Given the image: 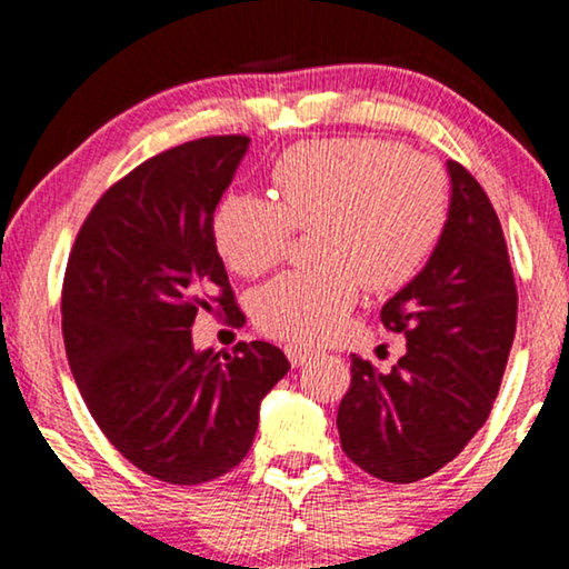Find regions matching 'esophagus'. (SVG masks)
<instances>
[{
	"label": "esophagus",
	"mask_w": 569,
	"mask_h": 569,
	"mask_svg": "<svg viewBox=\"0 0 569 569\" xmlns=\"http://www.w3.org/2000/svg\"><path fill=\"white\" fill-rule=\"evenodd\" d=\"M284 352H287V357H290V362L295 365V368H300V365L310 362V360H313V357L318 355L316 349H310V347H306V345H287Z\"/></svg>",
	"instance_id": "obj_1"
}]
</instances>
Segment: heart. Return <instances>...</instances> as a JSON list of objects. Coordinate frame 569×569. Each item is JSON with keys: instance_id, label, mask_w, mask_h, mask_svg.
Masks as SVG:
<instances>
[{"instance_id": "1", "label": "heart", "mask_w": 569, "mask_h": 569, "mask_svg": "<svg viewBox=\"0 0 569 569\" xmlns=\"http://www.w3.org/2000/svg\"><path fill=\"white\" fill-rule=\"evenodd\" d=\"M274 201L228 193L212 214L222 261L259 277L287 251L292 228L323 259L261 287V331L313 345L331 337L365 282L388 292L411 282L448 224V176L427 154L378 137L313 139L287 147L269 173Z\"/></svg>"}]
</instances>
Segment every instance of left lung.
Instances as JSON below:
<instances>
[{
	"instance_id": "1",
	"label": "left lung",
	"mask_w": 569,
	"mask_h": 569,
	"mask_svg": "<svg viewBox=\"0 0 569 569\" xmlns=\"http://www.w3.org/2000/svg\"><path fill=\"white\" fill-rule=\"evenodd\" d=\"M448 224L427 267L380 310L407 355L378 372L352 355L339 403L345 453L396 485L432 477L487 422L516 339L518 290L500 217L477 178L448 160Z\"/></svg>"
}]
</instances>
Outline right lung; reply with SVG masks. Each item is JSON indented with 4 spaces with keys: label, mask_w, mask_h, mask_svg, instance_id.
Returning <instances> with one entry per match:
<instances>
[{
    "label": "right lung",
    "mask_w": 569,
    "mask_h": 569,
    "mask_svg": "<svg viewBox=\"0 0 569 569\" xmlns=\"http://www.w3.org/2000/svg\"><path fill=\"white\" fill-rule=\"evenodd\" d=\"M251 139L201 137L144 160L84 217L61 287V331L92 419L139 471L204 485L243 461L259 403L290 362L269 341L193 352L199 310L246 323L212 214Z\"/></svg>",
    "instance_id": "obj_1"
}]
</instances>
